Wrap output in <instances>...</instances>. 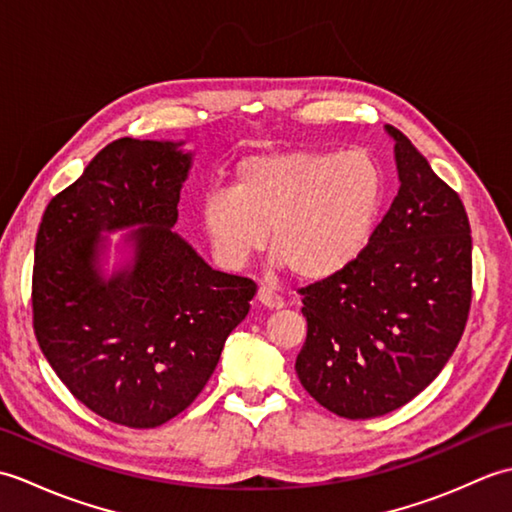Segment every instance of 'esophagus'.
I'll return each mask as SVG.
<instances>
[{
	"label": "esophagus",
	"mask_w": 512,
	"mask_h": 512,
	"mask_svg": "<svg viewBox=\"0 0 512 512\" xmlns=\"http://www.w3.org/2000/svg\"><path fill=\"white\" fill-rule=\"evenodd\" d=\"M257 301L268 310H279L281 306H284V299H281L277 292L268 286H262L257 290Z\"/></svg>",
	"instance_id": "1"
}]
</instances>
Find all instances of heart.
<instances>
[{
	"label": "heart",
	"mask_w": 512,
	"mask_h": 512,
	"mask_svg": "<svg viewBox=\"0 0 512 512\" xmlns=\"http://www.w3.org/2000/svg\"><path fill=\"white\" fill-rule=\"evenodd\" d=\"M385 193V169L365 149L270 151L239 162L233 189L206 195L202 222L226 264L246 262L270 231L277 264L317 281L363 253Z\"/></svg>",
	"instance_id": "obj_1"
}]
</instances>
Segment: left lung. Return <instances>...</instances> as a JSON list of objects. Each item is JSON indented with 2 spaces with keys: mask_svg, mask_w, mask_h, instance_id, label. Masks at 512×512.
I'll return each mask as SVG.
<instances>
[{
  "mask_svg": "<svg viewBox=\"0 0 512 512\" xmlns=\"http://www.w3.org/2000/svg\"><path fill=\"white\" fill-rule=\"evenodd\" d=\"M396 140L398 195L365 250L301 292L308 336L297 376L341 418L385 416L418 396L458 347L473 297V242L460 195L411 140Z\"/></svg>",
  "mask_w": 512,
  "mask_h": 512,
  "instance_id": "8db88e82",
  "label": "left lung"
}]
</instances>
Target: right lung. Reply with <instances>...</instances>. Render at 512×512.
<instances>
[{"label":"right lung","mask_w":512,"mask_h":512,"mask_svg":"<svg viewBox=\"0 0 512 512\" xmlns=\"http://www.w3.org/2000/svg\"><path fill=\"white\" fill-rule=\"evenodd\" d=\"M189 165L173 143L118 138L54 195L37 231V343L76 400L123 427H160L198 398L257 292L171 231ZM134 223L137 262L103 285L98 233Z\"/></svg>","instance_id":"add662e5"}]
</instances>
